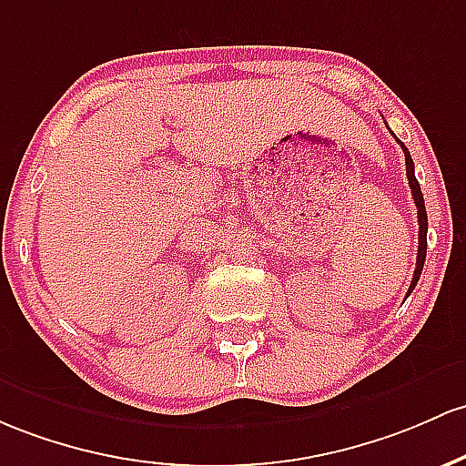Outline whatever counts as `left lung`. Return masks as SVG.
<instances>
[{
    "label": "left lung",
    "instance_id": "obj_1",
    "mask_svg": "<svg viewBox=\"0 0 466 466\" xmlns=\"http://www.w3.org/2000/svg\"><path fill=\"white\" fill-rule=\"evenodd\" d=\"M400 143L402 152H405V166H407V178H409V187H411L413 194V201H416L418 208V260H416V272H413L411 285H409V294H411L413 288L418 285V279L422 274V265H424V257H427V209H424V198H422V190H420V183H418L416 175H413V158L409 155L407 146L402 141Z\"/></svg>",
    "mask_w": 466,
    "mask_h": 466
}]
</instances>
